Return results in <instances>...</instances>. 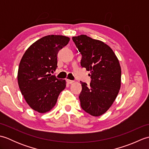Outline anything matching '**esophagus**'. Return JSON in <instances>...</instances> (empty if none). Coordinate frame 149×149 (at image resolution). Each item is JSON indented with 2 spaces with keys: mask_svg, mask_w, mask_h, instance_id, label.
Masks as SVG:
<instances>
[{
  "mask_svg": "<svg viewBox=\"0 0 149 149\" xmlns=\"http://www.w3.org/2000/svg\"><path fill=\"white\" fill-rule=\"evenodd\" d=\"M66 82H67L68 84H72L73 83H74V81H71L70 79H66Z\"/></svg>",
  "mask_w": 149,
  "mask_h": 149,
  "instance_id": "34e87169",
  "label": "esophagus"
}]
</instances>
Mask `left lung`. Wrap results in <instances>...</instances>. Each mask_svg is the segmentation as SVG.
Returning <instances> with one entry per match:
<instances>
[{
  "mask_svg": "<svg viewBox=\"0 0 149 149\" xmlns=\"http://www.w3.org/2000/svg\"><path fill=\"white\" fill-rule=\"evenodd\" d=\"M82 56L81 65L90 71L89 86L81 82V106L94 116L105 113L118 95L121 86V67L113 50L100 40L84 34L72 37Z\"/></svg>",
  "mask_w": 149,
  "mask_h": 149,
  "instance_id": "1",
  "label": "left lung"
}]
</instances>
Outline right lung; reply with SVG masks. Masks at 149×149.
Here are the masks:
<instances>
[{
  "instance_id": "right-lung-1",
  "label": "right lung",
  "mask_w": 149,
  "mask_h": 149,
  "mask_svg": "<svg viewBox=\"0 0 149 149\" xmlns=\"http://www.w3.org/2000/svg\"><path fill=\"white\" fill-rule=\"evenodd\" d=\"M68 37L48 35L33 43L22 56L18 71V83L22 95L31 108L40 113L51 110L65 80L51 75L58 67L57 55L67 45Z\"/></svg>"
}]
</instances>
